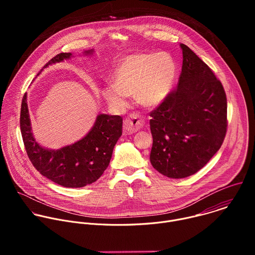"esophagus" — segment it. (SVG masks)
<instances>
[{
	"instance_id": "34e87169",
	"label": "esophagus",
	"mask_w": 255,
	"mask_h": 255,
	"mask_svg": "<svg viewBox=\"0 0 255 255\" xmlns=\"http://www.w3.org/2000/svg\"><path fill=\"white\" fill-rule=\"evenodd\" d=\"M143 119L138 114L133 113L124 121V132L128 134L135 133L143 127Z\"/></svg>"
}]
</instances>
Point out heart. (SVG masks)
<instances>
[{
    "label": "heart",
    "mask_w": 255,
    "mask_h": 255,
    "mask_svg": "<svg viewBox=\"0 0 255 255\" xmlns=\"http://www.w3.org/2000/svg\"><path fill=\"white\" fill-rule=\"evenodd\" d=\"M176 72L177 64L167 52L131 54L121 60L114 83L105 85L102 95L118 108L126 106L128 96L146 107L157 106L170 93Z\"/></svg>",
    "instance_id": "1"
}]
</instances>
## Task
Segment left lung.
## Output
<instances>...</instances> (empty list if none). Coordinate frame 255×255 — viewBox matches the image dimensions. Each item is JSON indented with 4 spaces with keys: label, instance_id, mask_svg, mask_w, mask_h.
<instances>
[{
    "label": "left lung",
    "instance_id": "8db88e82",
    "mask_svg": "<svg viewBox=\"0 0 255 255\" xmlns=\"http://www.w3.org/2000/svg\"><path fill=\"white\" fill-rule=\"evenodd\" d=\"M177 86L150 113L152 166L170 178L190 176L220 149L227 130L221 82L187 45Z\"/></svg>",
    "mask_w": 255,
    "mask_h": 255
}]
</instances>
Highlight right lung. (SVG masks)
<instances>
[{
	"mask_svg": "<svg viewBox=\"0 0 255 255\" xmlns=\"http://www.w3.org/2000/svg\"><path fill=\"white\" fill-rule=\"evenodd\" d=\"M93 52L94 49H91L84 53L90 55ZM71 56L70 52L59 53L43 68ZM122 124L121 116L100 114L84 138L59 149H48L42 147L33 136L27 94L22 100L20 129L28 157L43 176L65 188H83L95 183L103 174L110 163L114 146L122 135Z\"/></svg>",
	"mask_w": 255,
	"mask_h": 255,
	"instance_id": "add662e5",
	"label": "right lung"
}]
</instances>
